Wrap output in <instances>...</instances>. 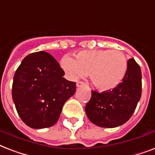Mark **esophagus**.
<instances>
[{
  "label": "esophagus",
  "mask_w": 155,
  "mask_h": 155,
  "mask_svg": "<svg viewBox=\"0 0 155 155\" xmlns=\"http://www.w3.org/2000/svg\"><path fill=\"white\" fill-rule=\"evenodd\" d=\"M84 84H85L83 82V81H79V82L76 83V86H77L78 88H79V87H81V86H84Z\"/></svg>",
  "instance_id": "1"
}]
</instances>
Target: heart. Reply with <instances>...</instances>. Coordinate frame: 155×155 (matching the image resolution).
Segmentation results:
<instances>
[{"label": "heart", "mask_w": 155, "mask_h": 155, "mask_svg": "<svg viewBox=\"0 0 155 155\" xmlns=\"http://www.w3.org/2000/svg\"><path fill=\"white\" fill-rule=\"evenodd\" d=\"M62 69L71 80L90 73L94 87L102 92L117 88L124 79L127 60L124 53L118 49H97L79 52L75 60L64 57L61 62Z\"/></svg>", "instance_id": "b5f03b06"}]
</instances>
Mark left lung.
<instances>
[{"label":"left lung","instance_id":"1","mask_svg":"<svg viewBox=\"0 0 155 155\" xmlns=\"http://www.w3.org/2000/svg\"><path fill=\"white\" fill-rule=\"evenodd\" d=\"M141 96V71L133 58L127 61L124 79L111 91H92L85 106L88 120L101 127H115L132 117Z\"/></svg>","mask_w":155,"mask_h":155}]
</instances>
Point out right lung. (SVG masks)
Instances as JSON below:
<instances>
[{
  "mask_svg": "<svg viewBox=\"0 0 155 155\" xmlns=\"http://www.w3.org/2000/svg\"><path fill=\"white\" fill-rule=\"evenodd\" d=\"M64 71L45 51L24 58L15 71L12 97L21 120L35 129L58 122L62 106L74 95L76 83L66 80Z\"/></svg>",
  "mask_w": 155,
  "mask_h": 155,
  "instance_id": "1",
  "label": "right lung"
}]
</instances>
